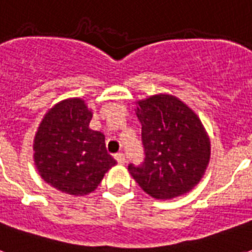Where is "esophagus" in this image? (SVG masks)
I'll return each mask as SVG.
<instances>
[{
    "mask_svg": "<svg viewBox=\"0 0 252 252\" xmlns=\"http://www.w3.org/2000/svg\"><path fill=\"white\" fill-rule=\"evenodd\" d=\"M115 159H116L118 163H120V165H124V163H126V156L123 153L115 154Z\"/></svg>",
    "mask_w": 252,
    "mask_h": 252,
    "instance_id": "1",
    "label": "esophagus"
}]
</instances>
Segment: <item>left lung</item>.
I'll list each match as a JSON object with an SVG mask.
<instances>
[{
  "mask_svg": "<svg viewBox=\"0 0 252 252\" xmlns=\"http://www.w3.org/2000/svg\"><path fill=\"white\" fill-rule=\"evenodd\" d=\"M144 162L128 170L154 199L187 193L199 183L211 157V142L193 111L172 95L138 102Z\"/></svg>",
  "mask_w": 252,
  "mask_h": 252,
  "instance_id": "obj_1",
  "label": "left lung"
}]
</instances>
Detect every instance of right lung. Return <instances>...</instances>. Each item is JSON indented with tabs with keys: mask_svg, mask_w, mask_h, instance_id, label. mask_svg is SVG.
I'll return each mask as SVG.
<instances>
[{
	"mask_svg": "<svg viewBox=\"0 0 252 252\" xmlns=\"http://www.w3.org/2000/svg\"><path fill=\"white\" fill-rule=\"evenodd\" d=\"M91 116L84 100L68 99L45 115L35 136L37 171L47 183L69 195L93 192L116 163L107 153L104 134L89 128Z\"/></svg>",
	"mask_w": 252,
	"mask_h": 252,
	"instance_id": "right-lung-1",
	"label": "right lung"
}]
</instances>
